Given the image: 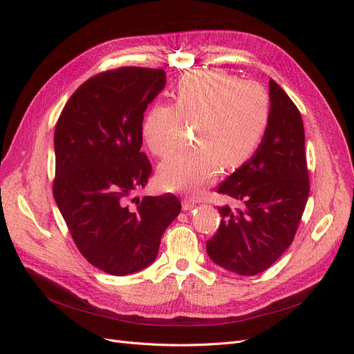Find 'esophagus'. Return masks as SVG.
Instances as JSON below:
<instances>
[{
	"instance_id": "34e87169",
	"label": "esophagus",
	"mask_w": 354,
	"mask_h": 354,
	"mask_svg": "<svg viewBox=\"0 0 354 354\" xmlns=\"http://www.w3.org/2000/svg\"><path fill=\"white\" fill-rule=\"evenodd\" d=\"M181 207H183L185 211H190L192 208L196 207V202L194 199H185L183 202H181Z\"/></svg>"
}]
</instances>
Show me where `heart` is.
<instances>
[{
  "mask_svg": "<svg viewBox=\"0 0 354 354\" xmlns=\"http://www.w3.org/2000/svg\"><path fill=\"white\" fill-rule=\"evenodd\" d=\"M185 121L195 122L198 146L167 159L158 177L168 190L194 194L216 178L221 165L234 169L254 156L270 122V97L259 82L226 71L186 73L176 85L174 104L156 103L145 116L142 137L149 151L168 156Z\"/></svg>",
  "mask_w": 354,
  "mask_h": 354,
  "instance_id": "heart-1",
  "label": "heart"
}]
</instances>
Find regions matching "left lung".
Listing matches in <instances>:
<instances>
[{"instance_id":"1","label":"left lung","mask_w":354,"mask_h":354,"mask_svg":"<svg viewBox=\"0 0 354 354\" xmlns=\"http://www.w3.org/2000/svg\"><path fill=\"white\" fill-rule=\"evenodd\" d=\"M269 95L270 122L260 147L218 187L242 208L218 207L220 227L207 242L214 263L242 276L269 269L291 245L310 190L301 115L273 80Z\"/></svg>"}]
</instances>
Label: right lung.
<instances>
[{
    "instance_id": "1",
    "label": "right lung",
    "mask_w": 354,
    "mask_h": 354,
    "mask_svg": "<svg viewBox=\"0 0 354 354\" xmlns=\"http://www.w3.org/2000/svg\"><path fill=\"white\" fill-rule=\"evenodd\" d=\"M165 82L162 69L127 66L95 75L71 95L56 125L53 194L81 254L109 274L151 266L181 209L174 195L130 203L152 174L140 151L142 124Z\"/></svg>"
}]
</instances>
